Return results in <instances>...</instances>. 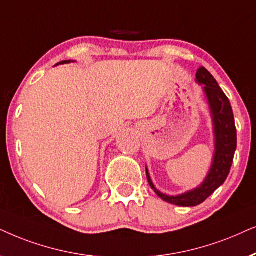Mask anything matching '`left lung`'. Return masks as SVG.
Listing matches in <instances>:
<instances>
[{
	"label": "left lung",
	"mask_w": 256,
	"mask_h": 256,
	"mask_svg": "<svg viewBox=\"0 0 256 256\" xmlns=\"http://www.w3.org/2000/svg\"><path fill=\"white\" fill-rule=\"evenodd\" d=\"M196 80L200 84L205 85L207 100H208L210 111L213 116L214 132H216V154L210 171L198 188L190 190L185 194L176 196H168L156 190L151 182L148 170L146 176L151 188L156 193V196L172 205L190 207L196 206L205 202L210 194L214 193L218 187H220L230 174L232 164H233L234 153L236 150V128H235L234 114L232 110L230 100L218 84L210 72L205 68H199L196 71Z\"/></svg>",
	"instance_id": "left-lung-1"
}]
</instances>
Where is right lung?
Returning a JSON list of instances; mask_svg holds the SVG:
<instances>
[{
  "label": "right lung",
  "mask_w": 256,
  "mask_h": 256,
  "mask_svg": "<svg viewBox=\"0 0 256 256\" xmlns=\"http://www.w3.org/2000/svg\"><path fill=\"white\" fill-rule=\"evenodd\" d=\"M70 62V60H63V62H60V64H64V63H69Z\"/></svg>",
  "instance_id": "obj_1"
}]
</instances>
